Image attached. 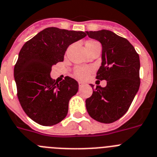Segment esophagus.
<instances>
[{
	"label": "esophagus",
	"mask_w": 157,
	"mask_h": 157,
	"mask_svg": "<svg viewBox=\"0 0 157 157\" xmlns=\"http://www.w3.org/2000/svg\"><path fill=\"white\" fill-rule=\"evenodd\" d=\"M78 84H79V87H82L83 86H84V83H83V82L79 81Z\"/></svg>",
	"instance_id": "esophagus-1"
}]
</instances>
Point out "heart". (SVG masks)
Masks as SVG:
<instances>
[{
    "label": "heart",
    "mask_w": 157,
    "mask_h": 157,
    "mask_svg": "<svg viewBox=\"0 0 157 157\" xmlns=\"http://www.w3.org/2000/svg\"><path fill=\"white\" fill-rule=\"evenodd\" d=\"M94 42L95 41H88L87 44H91ZM91 72V69L88 67H77L75 70V76L80 80H84L87 78Z\"/></svg>",
    "instance_id": "1"
}]
</instances>
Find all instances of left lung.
<instances>
[{"instance_id": "1", "label": "left lung", "mask_w": 157, "mask_h": 157, "mask_svg": "<svg viewBox=\"0 0 157 157\" xmlns=\"http://www.w3.org/2000/svg\"><path fill=\"white\" fill-rule=\"evenodd\" d=\"M86 34L101 43V65L96 78L107 83L94 89L91 84L94 91L86 99V109L94 120L110 124L126 113L139 89V56L127 39L112 31H86Z\"/></svg>"}]
</instances>
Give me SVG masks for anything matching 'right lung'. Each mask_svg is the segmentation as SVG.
<instances>
[{
	"label": "right lung",
	"mask_w": 157,
	"mask_h": 157,
	"mask_svg": "<svg viewBox=\"0 0 157 157\" xmlns=\"http://www.w3.org/2000/svg\"><path fill=\"white\" fill-rule=\"evenodd\" d=\"M87 36L83 31L48 27L22 46L14 68L17 95L24 112L37 124L52 126L67 115L69 101L78 91L70 77L57 82L51 78L53 65L63 62L67 48Z\"/></svg>",
	"instance_id": "obj_1"
}]
</instances>
